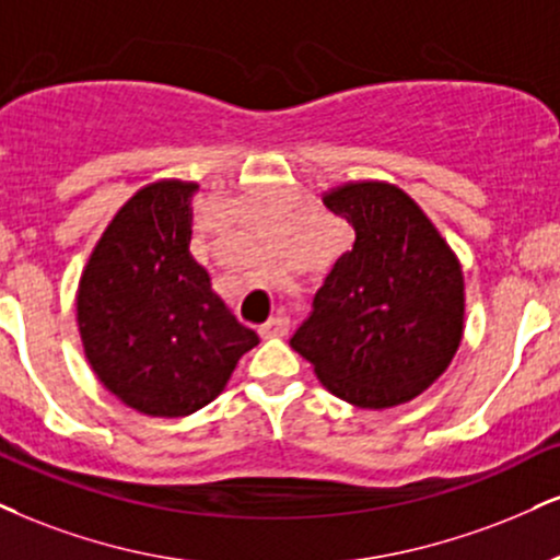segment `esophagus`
I'll return each mask as SVG.
<instances>
[{"instance_id":"obj_1","label":"esophagus","mask_w":560,"mask_h":560,"mask_svg":"<svg viewBox=\"0 0 560 560\" xmlns=\"http://www.w3.org/2000/svg\"><path fill=\"white\" fill-rule=\"evenodd\" d=\"M289 334V318L287 315H273L266 326L260 328L262 339H281V336Z\"/></svg>"}]
</instances>
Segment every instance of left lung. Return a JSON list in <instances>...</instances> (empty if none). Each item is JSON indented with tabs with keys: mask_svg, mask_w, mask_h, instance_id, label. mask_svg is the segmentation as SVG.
<instances>
[{
	"mask_svg": "<svg viewBox=\"0 0 560 560\" xmlns=\"http://www.w3.org/2000/svg\"><path fill=\"white\" fill-rule=\"evenodd\" d=\"M323 203L354 229V242L289 345L341 401L399 407L433 386L462 345V262L390 182H345Z\"/></svg>",
	"mask_w": 560,
	"mask_h": 560,
	"instance_id": "obj_1",
	"label": "left lung"
}]
</instances>
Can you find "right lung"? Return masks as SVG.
<instances>
[{
	"mask_svg": "<svg viewBox=\"0 0 560 560\" xmlns=\"http://www.w3.org/2000/svg\"><path fill=\"white\" fill-rule=\"evenodd\" d=\"M195 182L159 179L114 213L78 284L96 378L148 417H187L226 388L258 334L234 318L190 253Z\"/></svg>",
	"mask_w": 560,
	"mask_h": 560,
	"instance_id": "add662e5",
	"label": "right lung"
}]
</instances>
